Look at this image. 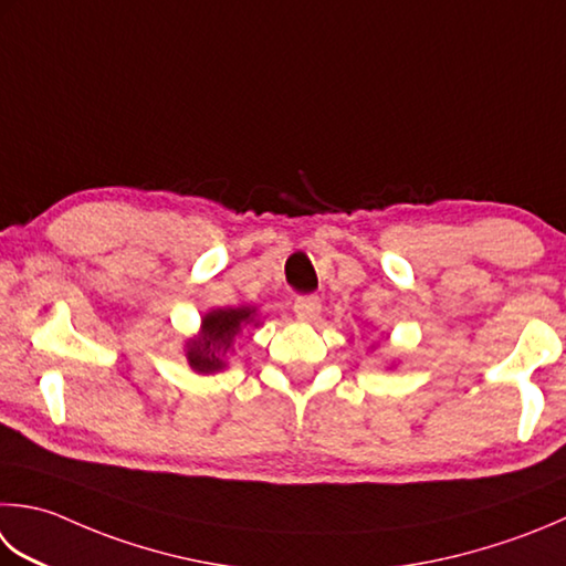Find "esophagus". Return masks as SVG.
<instances>
[{
	"mask_svg": "<svg viewBox=\"0 0 566 566\" xmlns=\"http://www.w3.org/2000/svg\"><path fill=\"white\" fill-rule=\"evenodd\" d=\"M321 312V298L316 294H304L294 298V314L302 321H314Z\"/></svg>",
	"mask_w": 566,
	"mask_h": 566,
	"instance_id": "obj_1",
	"label": "esophagus"
}]
</instances>
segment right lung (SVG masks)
<instances>
[{"label": "right lung", "mask_w": 566, "mask_h": 566, "mask_svg": "<svg viewBox=\"0 0 566 566\" xmlns=\"http://www.w3.org/2000/svg\"><path fill=\"white\" fill-rule=\"evenodd\" d=\"M252 324V308H218L203 318L201 338L188 340V363L198 373H216L223 368V356L230 350V343L240 334L242 326Z\"/></svg>", "instance_id": "1"}]
</instances>
